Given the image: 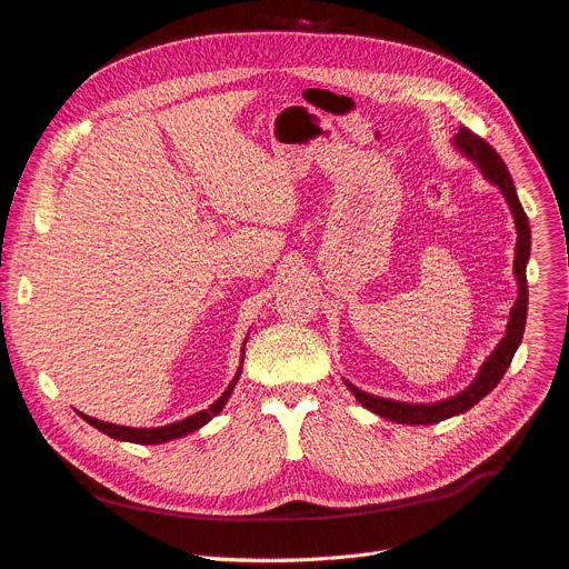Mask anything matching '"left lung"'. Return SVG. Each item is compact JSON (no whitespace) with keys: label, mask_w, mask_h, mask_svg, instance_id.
<instances>
[{"label":"left lung","mask_w":569,"mask_h":569,"mask_svg":"<svg viewBox=\"0 0 569 569\" xmlns=\"http://www.w3.org/2000/svg\"><path fill=\"white\" fill-rule=\"evenodd\" d=\"M455 144L478 162V167L482 170V174L496 183L500 190H503L508 204L512 209L515 216V224H517V254H515V276H517V284H519V296L517 303L510 312V323L506 330V338L500 340V345L493 349V353L487 358V362L482 365V370L478 375V379L466 388L463 392H459L457 397L443 399V402L437 405H405V402H392V399H383V397H375L367 395L362 390H358L356 386H349V390L356 395L358 402L370 409L372 413L402 422V425H433L441 422L446 418H452L457 413L469 411L473 405H478L485 395H489L496 383L503 379V375L508 372V367L512 362V356L517 351V347L521 345L523 338V326H526V310H528V284H526V261L530 254V227H528V218L521 209V202L517 197L512 177L508 172V167L496 153L493 147H489V142H485L480 136H476L473 130H469L466 126L459 128V132L455 136Z\"/></svg>","instance_id":"1"}]
</instances>
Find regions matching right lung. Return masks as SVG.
I'll use <instances>...</instances> for the list:
<instances>
[{
	"label": "right lung",
	"mask_w": 569,
	"mask_h": 569,
	"mask_svg": "<svg viewBox=\"0 0 569 569\" xmlns=\"http://www.w3.org/2000/svg\"><path fill=\"white\" fill-rule=\"evenodd\" d=\"M239 377H241V370L237 372V377H233V381L227 386V390L216 399V402H213L209 409L199 411V413H194V416H190V418H186V420H181V422H172V425H164V427L138 429V427H121V425H112V422L96 420V418L84 416V413H80V416H82L89 425H93L96 429L106 431L108 437H112V439L130 441V443H140V446H156V443H164V441H172V439L186 437V433H190V431L199 429L202 425H207L213 416H218V413L222 411V407L227 405V399H229V395H231L233 386H237Z\"/></svg>",
	"instance_id": "obj_1"
}]
</instances>
